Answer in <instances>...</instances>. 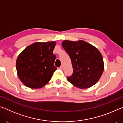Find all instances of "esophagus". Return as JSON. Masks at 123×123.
<instances>
[{
	"label": "esophagus",
	"mask_w": 123,
	"mask_h": 123,
	"mask_svg": "<svg viewBox=\"0 0 123 123\" xmlns=\"http://www.w3.org/2000/svg\"><path fill=\"white\" fill-rule=\"evenodd\" d=\"M59 69H61V70H63V66H61L59 68Z\"/></svg>",
	"instance_id": "34e87169"
}]
</instances>
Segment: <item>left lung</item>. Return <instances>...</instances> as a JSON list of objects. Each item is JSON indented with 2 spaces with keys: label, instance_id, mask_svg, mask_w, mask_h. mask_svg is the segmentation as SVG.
I'll return each mask as SVG.
<instances>
[{
  "label": "left lung",
  "instance_id": "8db88e82",
  "mask_svg": "<svg viewBox=\"0 0 123 123\" xmlns=\"http://www.w3.org/2000/svg\"><path fill=\"white\" fill-rule=\"evenodd\" d=\"M62 45L69 55L73 68L72 75L67 77L68 81L81 89L96 84L104 69L103 58L99 50L82 40H66Z\"/></svg>",
  "mask_w": 123,
  "mask_h": 123
}]
</instances>
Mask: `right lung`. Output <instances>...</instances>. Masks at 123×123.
<instances>
[{"instance_id":"add662e5","label":"right lung","mask_w":123,"mask_h":123,"mask_svg":"<svg viewBox=\"0 0 123 123\" xmlns=\"http://www.w3.org/2000/svg\"><path fill=\"white\" fill-rule=\"evenodd\" d=\"M56 42H36L23 50L17 59L16 69L20 80L31 88H40L48 82L57 68L53 50Z\"/></svg>"}]
</instances>
